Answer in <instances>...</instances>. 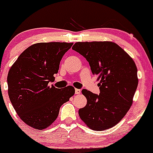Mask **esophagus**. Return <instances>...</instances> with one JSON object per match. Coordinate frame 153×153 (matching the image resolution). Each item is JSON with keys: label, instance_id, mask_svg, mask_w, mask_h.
I'll return each mask as SVG.
<instances>
[{"label": "esophagus", "instance_id": "34e87169", "mask_svg": "<svg viewBox=\"0 0 153 153\" xmlns=\"http://www.w3.org/2000/svg\"><path fill=\"white\" fill-rule=\"evenodd\" d=\"M81 93V90L79 89H76L75 90V93L76 94H80Z\"/></svg>", "mask_w": 153, "mask_h": 153}]
</instances>
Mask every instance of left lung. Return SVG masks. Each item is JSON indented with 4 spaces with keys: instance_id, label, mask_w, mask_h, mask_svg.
<instances>
[{
    "instance_id": "1",
    "label": "left lung",
    "mask_w": 153,
    "mask_h": 153,
    "mask_svg": "<svg viewBox=\"0 0 153 153\" xmlns=\"http://www.w3.org/2000/svg\"><path fill=\"white\" fill-rule=\"evenodd\" d=\"M72 49L86 58L100 80V95L82 90L87 103L79 109V117L93 130L114 126L132 106L138 86L136 63L113 42H77Z\"/></svg>"
}]
</instances>
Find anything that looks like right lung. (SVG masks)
<instances>
[{"label": "right lung", "mask_w": 153, "mask_h": 153, "mask_svg": "<svg viewBox=\"0 0 153 153\" xmlns=\"http://www.w3.org/2000/svg\"><path fill=\"white\" fill-rule=\"evenodd\" d=\"M73 43H38L31 45L12 65L7 75L8 95L19 117L35 129H44L57 118L60 106L75 89L63 90L49 83L57 74L62 57Z\"/></svg>", "instance_id": "add662e5"}]
</instances>
